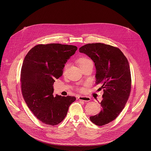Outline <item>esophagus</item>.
<instances>
[{"label": "esophagus", "instance_id": "1", "mask_svg": "<svg viewBox=\"0 0 151 151\" xmlns=\"http://www.w3.org/2000/svg\"><path fill=\"white\" fill-rule=\"evenodd\" d=\"M79 100L83 101H89L91 100V98L89 97H87V96H81L78 97Z\"/></svg>", "mask_w": 151, "mask_h": 151}]
</instances>
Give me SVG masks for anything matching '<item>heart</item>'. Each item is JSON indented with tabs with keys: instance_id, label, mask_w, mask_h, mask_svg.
<instances>
[{
	"instance_id": "1",
	"label": "heart",
	"mask_w": 151,
	"mask_h": 151,
	"mask_svg": "<svg viewBox=\"0 0 151 151\" xmlns=\"http://www.w3.org/2000/svg\"><path fill=\"white\" fill-rule=\"evenodd\" d=\"M78 62L79 63V65H80V67L81 68V69H83L86 67L91 64V63H92V60L90 59H89L88 58H86V57H81L80 59H78ZM67 67H68V63L65 64V69H66L67 68Z\"/></svg>"
}]
</instances>
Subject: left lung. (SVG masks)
Listing matches in <instances>:
<instances>
[{
	"mask_svg": "<svg viewBox=\"0 0 151 151\" xmlns=\"http://www.w3.org/2000/svg\"><path fill=\"white\" fill-rule=\"evenodd\" d=\"M79 51L86 54L93 61L96 68V83L104 89L100 112L89 117L92 122L102 126L121 113L127 101L131 91L129 63L117 47L104 43H89Z\"/></svg>",
	"mask_w": 151,
	"mask_h": 151,
	"instance_id": "obj_1",
	"label": "left lung"
}]
</instances>
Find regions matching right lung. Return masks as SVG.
I'll list each match as a JSON object with an SVG mask.
<instances>
[{
  "mask_svg": "<svg viewBox=\"0 0 151 151\" xmlns=\"http://www.w3.org/2000/svg\"><path fill=\"white\" fill-rule=\"evenodd\" d=\"M77 47L51 43L32 47L24 59L21 71L22 96L31 111L39 121L55 125L65 117L75 97L53 96V84L63 74L67 60Z\"/></svg>",
  "mask_w": 151,
  "mask_h": 151,
  "instance_id": "add662e5",
  "label": "right lung"
}]
</instances>
